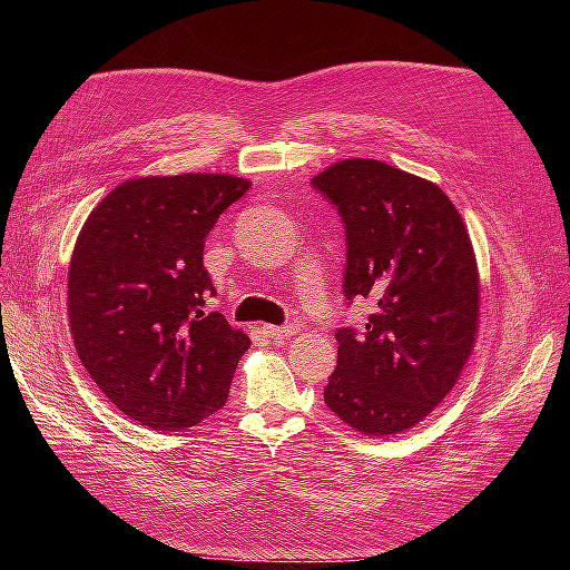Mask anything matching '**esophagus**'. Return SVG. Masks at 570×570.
Here are the masks:
<instances>
[{"mask_svg": "<svg viewBox=\"0 0 570 570\" xmlns=\"http://www.w3.org/2000/svg\"><path fill=\"white\" fill-rule=\"evenodd\" d=\"M297 333V325H266V335L273 342H285Z\"/></svg>", "mask_w": 570, "mask_h": 570, "instance_id": "1", "label": "esophagus"}]
</instances>
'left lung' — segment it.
Returning a JSON list of instances; mask_svg holds the SVG:
<instances>
[{"mask_svg": "<svg viewBox=\"0 0 570 570\" xmlns=\"http://www.w3.org/2000/svg\"><path fill=\"white\" fill-rule=\"evenodd\" d=\"M347 230L344 297L373 302L366 331H337L323 400L356 433L421 423L473 354L480 275L471 235L442 187L375 159H344L312 180Z\"/></svg>", "mask_w": 570, "mask_h": 570, "instance_id": "obj_1", "label": "left lung"}]
</instances>
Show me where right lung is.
<instances>
[{"mask_svg": "<svg viewBox=\"0 0 570 570\" xmlns=\"http://www.w3.org/2000/svg\"><path fill=\"white\" fill-rule=\"evenodd\" d=\"M228 174L145 176L90 212L68 268V325L109 402L151 430H185L228 400L249 337L214 297L204 239L249 189Z\"/></svg>", "mask_w": 570, "mask_h": 570, "instance_id": "right-lung-1", "label": "right lung"}]
</instances>
